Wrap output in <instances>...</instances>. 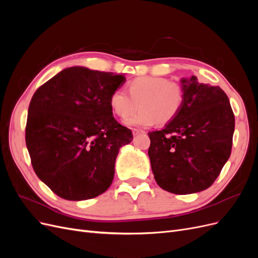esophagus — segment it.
<instances>
[{
    "instance_id": "1",
    "label": "esophagus",
    "mask_w": 258,
    "mask_h": 258,
    "mask_svg": "<svg viewBox=\"0 0 258 258\" xmlns=\"http://www.w3.org/2000/svg\"><path fill=\"white\" fill-rule=\"evenodd\" d=\"M142 134H145V131H143V130H140V129H134V130H132V135H134V136L142 135Z\"/></svg>"
}]
</instances>
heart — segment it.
I'll list each match as a JSON object with an SVG mask.
<instances>
[{
	"mask_svg": "<svg viewBox=\"0 0 258 258\" xmlns=\"http://www.w3.org/2000/svg\"><path fill=\"white\" fill-rule=\"evenodd\" d=\"M126 92L116 89L108 103L114 114L126 118L123 123L130 127H150L155 122L160 126L172 121L181 112L185 101V91L181 84L169 82L158 76H142L127 85Z\"/></svg>",
	"mask_w": 258,
	"mask_h": 258,
	"instance_id": "1",
	"label": "heart"
}]
</instances>
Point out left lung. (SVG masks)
I'll use <instances>...</instances> for the list:
<instances>
[{
    "label": "left lung",
    "instance_id": "8db88e82",
    "mask_svg": "<svg viewBox=\"0 0 258 258\" xmlns=\"http://www.w3.org/2000/svg\"><path fill=\"white\" fill-rule=\"evenodd\" d=\"M185 101L165 128L148 132L155 181L169 192L202 191L214 183L227 162L235 131V115L218 86L181 80Z\"/></svg>",
    "mask_w": 258,
    "mask_h": 258
}]
</instances>
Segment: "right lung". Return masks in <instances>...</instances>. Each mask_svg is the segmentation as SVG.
Wrapping results in <instances>:
<instances>
[{"label": "right lung", "instance_id": "1", "mask_svg": "<svg viewBox=\"0 0 258 258\" xmlns=\"http://www.w3.org/2000/svg\"><path fill=\"white\" fill-rule=\"evenodd\" d=\"M124 82L123 75L72 67L31 99L26 127L31 163L57 196L87 200L111 186L119 148L134 139L108 103Z\"/></svg>", "mask_w": 258, "mask_h": 258}]
</instances>
